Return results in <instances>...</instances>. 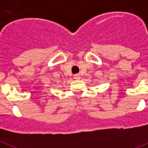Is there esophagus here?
<instances>
[{
  "label": "esophagus",
  "mask_w": 148,
  "mask_h": 148,
  "mask_svg": "<svg viewBox=\"0 0 148 148\" xmlns=\"http://www.w3.org/2000/svg\"><path fill=\"white\" fill-rule=\"evenodd\" d=\"M74 78L75 79H80V75H78V74H76V75H74Z\"/></svg>",
  "instance_id": "34e87169"
}]
</instances>
